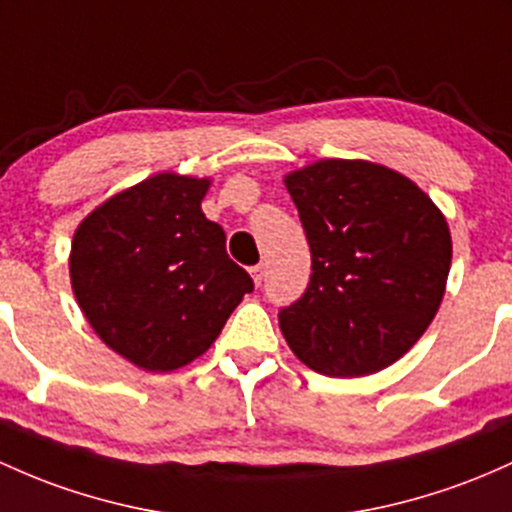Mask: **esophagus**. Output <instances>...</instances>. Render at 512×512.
<instances>
[{
    "instance_id": "obj_1",
    "label": "esophagus",
    "mask_w": 512,
    "mask_h": 512,
    "mask_svg": "<svg viewBox=\"0 0 512 512\" xmlns=\"http://www.w3.org/2000/svg\"><path fill=\"white\" fill-rule=\"evenodd\" d=\"M250 277H252V282H255V286H260L262 279H265V267L262 265L250 267Z\"/></svg>"
}]
</instances>
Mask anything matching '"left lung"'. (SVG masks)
I'll use <instances>...</instances> for the list:
<instances>
[{
	"label": "left lung",
	"instance_id": "8db88e82",
	"mask_svg": "<svg viewBox=\"0 0 512 512\" xmlns=\"http://www.w3.org/2000/svg\"><path fill=\"white\" fill-rule=\"evenodd\" d=\"M311 245V284L279 313L291 352L328 376L386 369L423 338L452 265L447 218L413 179L369 160L284 177Z\"/></svg>",
	"mask_w": 512,
	"mask_h": 512
}]
</instances>
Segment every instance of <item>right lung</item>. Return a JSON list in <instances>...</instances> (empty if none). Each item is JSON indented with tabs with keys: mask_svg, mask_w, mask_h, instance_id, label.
Returning <instances> with one entry per match:
<instances>
[{
	"mask_svg": "<svg viewBox=\"0 0 512 512\" xmlns=\"http://www.w3.org/2000/svg\"><path fill=\"white\" fill-rule=\"evenodd\" d=\"M209 177L160 172L77 226L70 284L94 333L145 372H174L221 335L252 279L201 211Z\"/></svg>",
	"mask_w": 512,
	"mask_h": 512,
	"instance_id": "add662e5",
	"label": "right lung"
}]
</instances>
